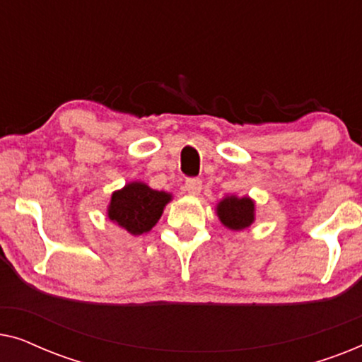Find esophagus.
<instances>
[{
	"instance_id": "34e87169",
	"label": "esophagus",
	"mask_w": 362,
	"mask_h": 362,
	"mask_svg": "<svg viewBox=\"0 0 362 362\" xmlns=\"http://www.w3.org/2000/svg\"><path fill=\"white\" fill-rule=\"evenodd\" d=\"M202 189V182L201 180H197V177H189V180H186L185 182V191L187 194L191 196H197Z\"/></svg>"
}]
</instances>
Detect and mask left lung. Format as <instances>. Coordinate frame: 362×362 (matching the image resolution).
I'll use <instances>...</instances> for the list:
<instances>
[{"mask_svg":"<svg viewBox=\"0 0 362 362\" xmlns=\"http://www.w3.org/2000/svg\"><path fill=\"white\" fill-rule=\"evenodd\" d=\"M221 224L229 230H244L255 222V201L249 196L229 194L216 204Z\"/></svg>","mask_w":362,"mask_h":362,"instance_id":"left-lung-1","label":"left lung"}]
</instances>
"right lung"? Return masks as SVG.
I'll return each instance as SVG.
<instances>
[{"label": "right lung", "mask_w": 362, "mask_h": 362, "mask_svg": "<svg viewBox=\"0 0 362 362\" xmlns=\"http://www.w3.org/2000/svg\"><path fill=\"white\" fill-rule=\"evenodd\" d=\"M173 199L171 192L151 189L146 182H127L122 189L112 192L107 206V217L132 235L150 232Z\"/></svg>", "instance_id": "1"}]
</instances>
